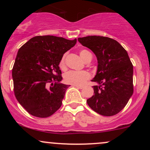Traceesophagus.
I'll return each instance as SVG.
<instances>
[{"label":"esophagus","mask_w":150,"mask_h":150,"mask_svg":"<svg viewBox=\"0 0 150 150\" xmlns=\"http://www.w3.org/2000/svg\"><path fill=\"white\" fill-rule=\"evenodd\" d=\"M74 86H75V87H77V88L80 89H82L84 88V86H80V85H74Z\"/></svg>","instance_id":"esophagus-1"}]
</instances>
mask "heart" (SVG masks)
Listing matches in <instances>:
<instances>
[{
    "label": "heart",
    "mask_w": 150,
    "mask_h": 150,
    "mask_svg": "<svg viewBox=\"0 0 150 150\" xmlns=\"http://www.w3.org/2000/svg\"><path fill=\"white\" fill-rule=\"evenodd\" d=\"M80 55L81 58L85 62L88 61L91 53L87 50L82 49L80 51ZM59 66L61 70H65L66 65H65V55L63 56L61 61L59 63ZM91 77V75L89 72L86 70L82 71H71L68 72L64 75V80L66 83L73 85H83L84 84L89 80Z\"/></svg>",
    "instance_id": "obj_1"
}]
</instances>
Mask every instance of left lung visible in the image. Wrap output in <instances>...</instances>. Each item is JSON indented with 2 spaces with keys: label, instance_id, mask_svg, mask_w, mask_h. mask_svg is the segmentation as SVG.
<instances>
[{
  "label": "left lung",
  "instance_id": "8db88e82",
  "mask_svg": "<svg viewBox=\"0 0 150 150\" xmlns=\"http://www.w3.org/2000/svg\"><path fill=\"white\" fill-rule=\"evenodd\" d=\"M82 46L96 55L98 68L92 80L94 95L87 100L93 111L105 116L119 113L133 93V66L128 53L117 41L109 37L88 36L78 38Z\"/></svg>",
  "mask_w": 150,
  "mask_h": 150
}]
</instances>
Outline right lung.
<instances>
[{
    "label": "right lung",
    "instance_id": "obj_1",
    "mask_svg": "<svg viewBox=\"0 0 150 150\" xmlns=\"http://www.w3.org/2000/svg\"><path fill=\"white\" fill-rule=\"evenodd\" d=\"M76 42V39L37 36L20 48L12 71L14 93L30 114L47 118L61 106L70 85L60 83L63 77L58 65Z\"/></svg>",
    "mask_w": 150,
    "mask_h": 150
}]
</instances>
